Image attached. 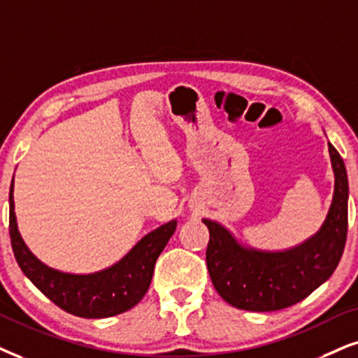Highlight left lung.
Segmentation results:
<instances>
[{
  "instance_id": "obj_1",
  "label": "left lung",
  "mask_w": 358,
  "mask_h": 358,
  "mask_svg": "<svg viewBox=\"0 0 358 358\" xmlns=\"http://www.w3.org/2000/svg\"><path fill=\"white\" fill-rule=\"evenodd\" d=\"M334 196L320 229L297 246L266 251L244 244L231 229L203 220L210 229L206 266L211 282L233 307L271 312L291 307L324 284L341 261L347 239L348 180L342 157L329 143Z\"/></svg>"
}]
</instances>
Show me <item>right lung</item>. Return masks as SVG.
Listing matches in <instances>:
<instances>
[{"label": "right lung", "instance_id": "obj_1", "mask_svg": "<svg viewBox=\"0 0 358 358\" xmlns=\"http://www.w3.org/2000/svg\"><path fill=\"white\" fill-rule=\"evenodd\" d=\"M15 176L10 187V236L15 257L22 273L48 299L84 319H103L132 309L145 296L152 282L153 268L173 236L176 223L158 226L145 234L127 255L102 271L74 274L54 269L38 259L17 229L15 213Z\"/></svg>", "mask_w": 358, "mask_h": 358}]
</instances>
